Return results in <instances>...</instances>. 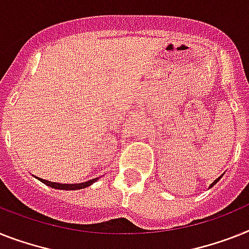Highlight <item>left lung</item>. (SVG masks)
<instances>
[{"mask_svg": "<svg viewBox=\"0 0 249 249\" xmlns=\"http://www.w3.org/2000/svg\"><path fill=\"white\" fill-rule=\"evenodd\" d=\"M218 179H219V178H218ZM218 179H215V182H214V183H216V182H218ZM214 183H213V185H214ZM213 185H212V186H213Z\"/></svg>", "mask_w": 249, "mask_h": 249, "instance_id": "obj_1", "label": "left lung"}]
</instances>
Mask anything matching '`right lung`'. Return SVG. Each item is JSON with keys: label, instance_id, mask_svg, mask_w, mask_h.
I'll use <instances>...</instances> for the list:
<instances>
[{"label": "right lung", "instance_id": "add662e5", "mask_svg": "<svg viewBox=\"0 0 249 249\" xmlns=\"http://www.w3.org/2000/svg\"><path fill=\"white\" fill-rule=\"evenodd\" d=\"M39 181H41L43 183H45L47 186H50V187H53V189H59V190H81V189H85L87 186L92 185L97 178H93V179H89L87 182H82V183H57V182H50V181H47V179H43V178H39Z\"/></svg>", "mask_w": 249, "mask_h": 249}]
</instances>
